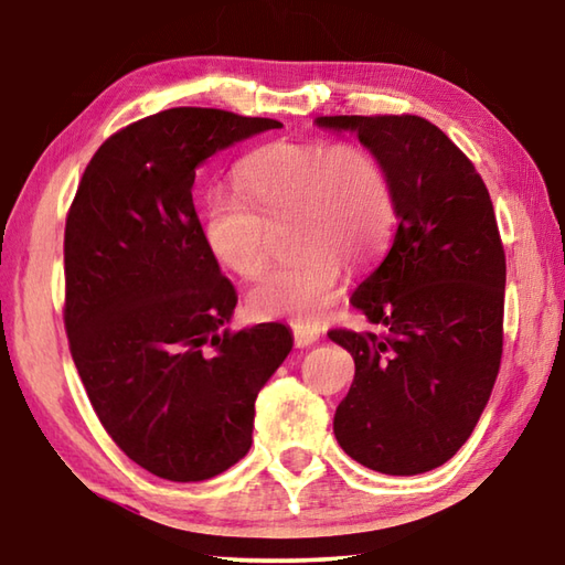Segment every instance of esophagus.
<instances>
[{
  "instance_id": "obj_1",
  "label": "esophagus",
  "mask_w": 565,
  "mask_h": 565,
  "mask_svg": "<svg viewBox=\"0 0 565 565\" xmlns=\"http://www.w3.org/2000/svg\"><path fill=\"white\" fill-rule=\"evenodd\" d=\"M319 341V331L317 329H309V327H296L294 329V343L299 349L311 347V343Z\"/></svg>"
}]
</instances>
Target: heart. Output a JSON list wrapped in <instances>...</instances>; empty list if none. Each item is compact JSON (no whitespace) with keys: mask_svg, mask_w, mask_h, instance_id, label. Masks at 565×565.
I'll use <instances>...</instances> for the list:
<instances>
[{"mask_svg":"<svg viewBox=\"0 0 565 565\" xmlns=\"http://www.w3.org/2000/svg\"><path fill=\"white\" fill-rule=\"evenodd\" d=\"M234 181L238 196L212 191L202 206V236L214 262L254 279L269 262V224L284 218L296 248L248 289L254 317H321L341 294L343 259L353 266L374 262L394 232L386 171L359 145L271 141L238 161Z\"/></svg>","mask_w":565,"mask_h":565,"instance_id":"obj_1","label":"heart"}]
</instances>
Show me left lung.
Segmentation results:
<instances>
[{"label": "left lung", "instance_id": "1", "mask_svg": "<svg viewBox=\"0 0 565 565\" xmlns=\"http://www.w3.org/2000/svg\"><path fill=\"white\" fill-rule=\"evenodd\" d=\"M384 167L398 226L351 303L384 333L331 329L356 374L333 416L353 461L388 476L444 466L489 404L503 353L505 254L481 174L416 114L319 117Z\"/></svg>", "mask_w": 565, "mask_h": 565}]
</instances>
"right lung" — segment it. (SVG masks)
<instances>
[{"mask_svg": "<svg viewBox=\"0 0 565 565\" xmlns=\"http://www.w3.org/2000/svg\"><path fill=\"white\" fill-rule=\"evenodd\" d=\"M281 121L177 107L104 141L64 228V329L94 411L134 463L206 481L252 448L254 401L294 347L236 306L202 236L196 167Z\"/></svg>", "mask_w": 565, "mask_h": 565, "instance_id": "add662e5", "label": "right lung"}]
</instances>
